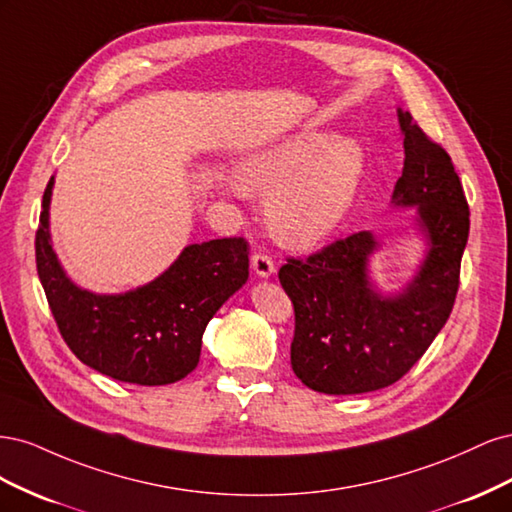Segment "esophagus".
Returning <instances> with one entry per match:
<instances>
[{
	"instance_id": "34e87169",
	"label": "esophagus",
	"mask_w": 512,
	"mask_h": 512,
	"mask_svg": "<svg viewBox=\"0 0 512 512\" xmlns=\"http://www.w3.org/2000/svg\"><path fill=\"white\" fill-rule=\"evenodd\" d=\"M252 267H254L256 275H260V277H271L275 273L273 258L267 252H254L252 254Z\"/></svg>"
}]
</instances>
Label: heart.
Instances as JSON below:
<instances>
[{
  "label": "heart",
  "instance_id": "heart-1",
  "mask_svg": "<svg viewBox=\"0 0 512 512\" xmlns=\"http://www.w3.org/2000/svg\"><path fill=\"white\" fill-rule=\"evenodd\" d=\"M365 173V151L350 136L299 134L245 162L239 183L270 194L269 222L288 245H314L346 218Z\"/></svg>",
  "mask_w": 512,
  "mask_h": 512
}]
</instances>
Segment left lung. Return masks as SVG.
<instances>
[{
    "mask_svg": "<svg viewBox=\"0 0 512 512\" xmlns=\"http://www.w3.org/2000/svg\"><path fill=\"white\" fill-rule=\"evenodd\" d=\"M404 134V170L393 205L416 207L427 254L414 280L384 297L369 282L378 250L371 232H354L320 252L288 258L280 282L294 305L290 363L312 391L359 395L406 376L446 324L459 290L470 209L451 156L397 108Z\"/></svg>",
    "mask_w": 512,
    "mask_h": 512,
    "instance_id": "1",
    "label": "left lung"
}]
</instances>
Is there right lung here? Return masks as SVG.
Segmentation results:
<instances>
[{
    "instance_id": "right-lung-1",
    "label": "right lung",
    "mask_w": 512,
    "mask_h": 512,
    "mask_svg": "<svg viewBox=\"0 0 512 512\" xmlns=\"http://www.w3.org/2000/svg\"><path fill=\"white\" fill-rule=\"evenodd\" d=\"M53 177L42 196L36 267L46 301L76 359L119 382L162 386L196 369L215 312L250 275L241 237L188 245L156 280L123 294H94L61 269L49 235Z\"/></svg>"
}]
</instances>
